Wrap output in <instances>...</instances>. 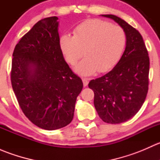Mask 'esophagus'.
I'll use <instances>...</instances> for the list:
<instances>
[{"mask_svg": "<svg viewBox=\"0 0 160 160\" xmlns=\"http://www.w3.org/2000/svg\"><path fill=\"white\" fill-rule=\"evenodd\" d=\"M82 80H83V86L87 87L88 84V82H89V79L88 78H82Z\"/></svg>", "mask_w": 160, "mask_h": 160, "instance_id": "esophagus-1", "label": "esophagus"}]
</instances>
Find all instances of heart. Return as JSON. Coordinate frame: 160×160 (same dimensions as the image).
Returning a JSON list of instances; mask_svg holds the SVG:
<instances>
[{
  "label": "heart",
  "mask_w": 160,
  "mask_h": 160,
  "mask_svg": "<svg viewBox=\"0 0 160 160\" xmlns=\"http://www.w3.org/2000/svg\"><path fill=\"white\" fill-rule=\"evenodd\" d=\"M125 44L123 28L99 19L80 24L73 30V36L63 35L59 39L62 52L71 65L83 54L86 56L75 68L83 76L92 75L97 70L104 72L111 70L122 57Z\"/></svg>",
  "instance_id": "b5f03b06"
}]
</instances>
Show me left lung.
Segmentation results:
<instances>
[{"label": "left lung", "instance_id": "8db88e82", "mask_svg": "<svg viewBox=\"0 0 160 160\" xmlns=\"http://www.w3.org/2000/svg\"><path fill=\"white\" fill-rule=\"evenodd\" d=\"M117 22L126 35V47L110 72L90 80L93 104L99 117L109 124L129 120L142 106L149 90V57L142 36L129 24L113 14H102Z\"/></svg>", "mask_w": 160, "mask_h": 160}]
</instances>
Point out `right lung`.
<instances>
[{"label": "right lung", "instance_id": "add662e5", "mask_svg": "<svg viewBox=\"0 0 160 160\" xmlns=\"http://www.w3.org/2000/svg\"><path fill=\"white\" fill-rule=\"evenodd\" d=\"M56 16L38 21L14 48L11 80L19 106L36 126L56 130L73 118L82 80L65 61Z\"/></svg>", "mask_w": 160, "mask_h": 160}]
</instances>
